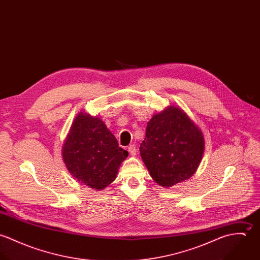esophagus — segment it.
<instances>
[{"label":"esophagus","instance_id":"obj_1","mask_svg":"<svg viewBox=\"0 0 260 260\" xmlns=\"http://www.w3.org/2000/svg\"><path fill=\"white\" fill-rule=\"evenodd\" d=\"M128 151H129L130 155H132V156H135V155H136V152H137V150H136V146H135L134 144H132V145H129V146H128Z\"/></svg>","mask_w":260,"mask_h":260}]
</instances>
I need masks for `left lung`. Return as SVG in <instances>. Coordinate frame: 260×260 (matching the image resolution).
Wrapping results in <instances>:
<instances>
[{
  "label": "left lung",
  "instance_id": "8db88e82",
  "mask_svg": "<svg viewBox=\"0 0 260 260\" xmlns=\"http://www.w3.org/2000/svg\"><path fill=\"white\" fill-rule=\"evenodd\" d=\"M203 152L201 130L176 106L153 115L140 144V155L151 177L163 187L190 178L197 170Z\"/></svg>",
  "mask_w": 260,
  "mask_h": 260
}]
</instances>
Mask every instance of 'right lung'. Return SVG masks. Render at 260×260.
Masks as SVG:
<instances>
[{
	"label": "right lung",
	"mask_w": 260,
	"mask_h": 260,
	"mask_svg": "<svg viewBox=\"0 0 260 260\" xmlns=\"http://www.w3.org/2000/svg\"><path fill=\"white\" fill-rule=\"evenodd\" d=\"M64 163L81 183L103 190L115 180L128 152L118 145L105 123L86 112H80L62 148Z\"/></svg>",
	"instance_id": "obj_1"
}]
</instances>
